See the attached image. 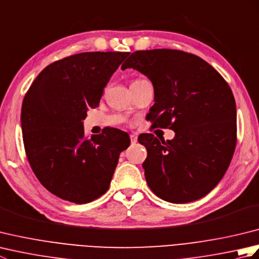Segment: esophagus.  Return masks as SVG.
<instances>
[{
    "mask_svg": "<svg viewBox=\"0 0 259 259\" xmlns=\"http://www.w3.org/2000/svg\"><path fill=\"white\" fill-rule=\"evenodd\" d=\"M137 139H138V137H137L136 135H130V140H131V142H133V144H136Z\"/></svg>",
    "mask_w": 259,
    "mask_h": 259,
    "instance_id": "obj_1",
    "label": "esophagus"
}]
</instances>
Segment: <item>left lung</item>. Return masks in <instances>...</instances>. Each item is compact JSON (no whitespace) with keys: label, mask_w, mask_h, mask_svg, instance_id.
Listing matches in <instances>:
<instances>
[{"label":"left lung","mask_w":259,"mask_h":259,"mask_svg":"<svg viewBox=\"0 0 259 259\" xmlns=\"http://www.w3.org/2000/svg\"><path fill=\"white\" fill-rule=\"evenodd\" d=\"M150 79L155 104L147 119L169 128L172 140L139 136L148 156V186L172 203L195 201L210 192L227 171L237 141L236 102L223 76L205 60L170 49L136 51L121 69Z\"/></svg>","instance_id":"obj_1"}]
</instances>
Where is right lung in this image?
I'll return each instance as SVG.
<instances>
[{"label": "right lung", "instance_id": "1", "mask_svg": "<svg viewBox=\"0 0 259 259\" xmlns=\"http://www.w3.org/2000/svg\"><path fill=\"white\" fill-rule=\"evenodd\" d=\"M129 52H83L49 64L25 93L24 149L42 186L61 199L87 203L109 189L129 136L108 128L88 139L82 120L99 106L111 75Z\"/></svg>", "mask_w": 259, "mask_h": 259}]
</instances>
